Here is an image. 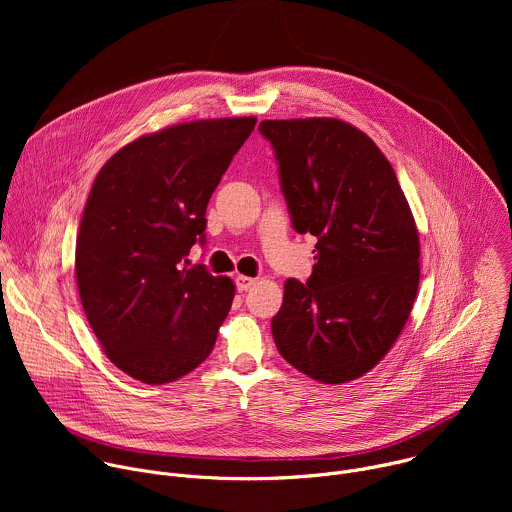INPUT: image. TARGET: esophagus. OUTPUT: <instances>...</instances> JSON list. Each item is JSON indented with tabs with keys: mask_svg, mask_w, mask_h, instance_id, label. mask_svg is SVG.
<instances>
[{
	"mask_svg": "<svg viewBox=\"0 0 512 512\" xmlns=\"http://www.w3.org/2000/svg\"><path fill=\"white\" fill-rule=\"evenodd\" d=\"M255 277H249V275H237L235 277V283H237V289L239 291H247V289H251L253 285H255Z\"/></svg>",
	"mask_w": 512,
	"mask_h": 512,
	"instance_id": "1",
	"label": "esophagus"
}]
</instances>
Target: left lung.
Wrapping results in <instances>:
<instances>
[{
  "label": "left lung",
  "mask_w": 512,
  "mask_h": 512,
  "mask_svg": "<svg viewBox=\"0 0 512 512\" xmlns=\"http://www.w3.org/2000/svg\"><path fill=\"white\" fill-rule=\"evenodd\" d=\"M291 225L318 239L306 283L287 279L271 320L279 354L340 385L369 373L399 338L419 285V233L375 141L332 117L267 119Z\"/></svg>",
  "instance_id": "1"
}]
</instances>
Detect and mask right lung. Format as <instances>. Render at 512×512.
I'll return each instance as SVG.
<instances>
[{
  "mask_svg": "<svg viewBox=\"0 0 512 512\" xmlns=\"http://www.w3.org/2000/svg\"><path fill=\"white\" fill-rule=\"evenodd\" d=\"M255 117L200 119L141 135L99 170L77 237L83 310L107 358L145 383H172L202 364L235 283L204 265L206 206Z\"/></svg>",
  "mask_w": 512,
  "mask_h": 512,
  "instance_id": "obj_1",
  "label": "right lung"
}]
</instances>
